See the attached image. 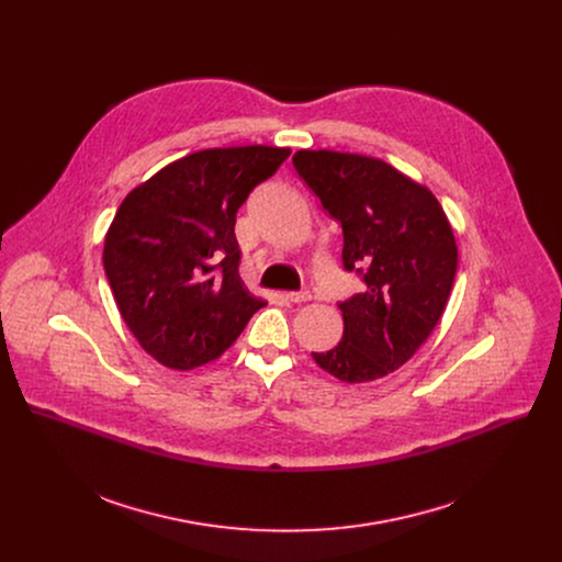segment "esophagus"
<instances>
[{
  "mask_svg": "<svg viewBox=\"0 0 562 562\" xmlns=\"http://www.w3.org/2000/svg\"><path fill=\"white\" fill-rule=\"evenodd\" d=\"M286 297H289V302L300 304V302H308V300H311V293H308V291H289Z\"/></svg>",
  "mask_w": 562,
  "mask_h": 562,
  "instance_id": "1",
  "label": "esophagus"
}]
</instances>
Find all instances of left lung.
Wrapping results in <instances>:
<instances>
[{"label":"left lung","mask_w":562,"mask_h":562,"mask_svg":"<svg viewBox=\"0 0 562 562\" xmlns=\"http://www.w3.org/2000/svg\"><path fill=\"white\" fill-rule=\"evenodd\" d=\"M297 178L342 226V267L367 284L338 302V347L311 353L342 382L378 380L429 338L449 300L458 249L434 193L382 159L297 150Z\"/></svg>","instance_id":"left-lung-1"}]
</instances>
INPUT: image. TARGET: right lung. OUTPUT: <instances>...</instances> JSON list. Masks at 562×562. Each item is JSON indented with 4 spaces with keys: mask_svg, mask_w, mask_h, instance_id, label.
<instances>
[{
    "mask_svg": "<svg viewBox=\"0 0 562 562\" xmlns=\"http://www.w3.org/2000/svg\"><path fill=\"white\" fill-rule=\"evenodd\" d=\"M291 155L276 146L191 153L133 189L104 239V271L126 327L171 369L220 358L267 302L243 278L235 215Z\"/></svg>",
    "mask_w": 562,
    "mask_h": 562,
    "instance_id": "obj_1",
    "label": "right lung"
}]
</instances>
